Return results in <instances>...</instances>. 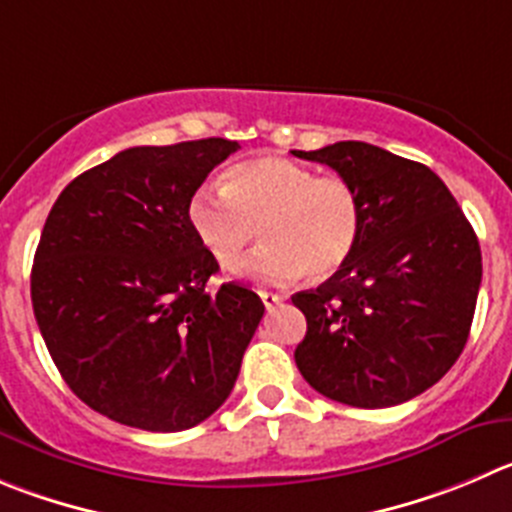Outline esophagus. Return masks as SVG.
Listing matches in <instances>:
<instances>
[{
  "label": "esophagus",
  "instance_id": "obj_1",
  "mask_svg": "<svg viewBox=\"0 0 512 512\" xmlns=\"http://www.w3.org/2000/svg\"><path fill=\"white\" fill-rule=\"evenodd\" d=\"M259 296H261V301H264V306L269 311L276 309V306H279V304H284V296L274 294V291H259Z\"/></svg>",
  "mask_w": 512,
  "mask_h": 512
}]
</instances>
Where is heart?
Returning <instances> with one entry per match:
<instances>
[{
  "label": "heart",
  "mask_w": 512,
  "mask_h": 512,
  "mask_svg": "<svg viewBox=\"0 0 512 512\" xmlns=\"http://www.w3.org/2000/svg\"><path fill=\"white\" fill-rule=\"evenodd\" d=\"M186 218L223 271L243 269L261 228L266 248L253 261V276L286 284L304 271L326 279L347 266L362 233V201L342 175H316L284 155H256L233 163L223 188L193 191Z\"/></svg>",
  "instance_id": "heart-1"
}]
</instances>
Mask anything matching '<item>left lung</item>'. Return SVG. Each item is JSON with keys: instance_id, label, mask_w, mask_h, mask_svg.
<instances>
[{"instance_id": "1", "label": "left lung", "mask_w": 512, "mask_h": 512, "mask_svg": "<svg viewBox=\"0 0 512 512\" xmlns=\"http://www.w3.org/2000/svg\"><path fill=\"white\" fill-rule=\"evenodd\" d=\"M294 155L337 170L362 201L347 266L291 296L306 316L296 367L342 405H402L465 349L483 279L478 236L427 165L359 140Z\"/></svg>"}]
</instances>
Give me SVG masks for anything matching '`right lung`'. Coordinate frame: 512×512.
Here are the masks:
<instances>
[{"label": "right lung", "instance_id": "right-lung-1", "mask_svg": "<svg viewBox=\"0 0 512 512\" xmlns=\"http://www.w3.org/2000/svg\"><path fill=\"white\" fill-rule=\"evenodd\" d=\"M236 140L140 145L77 175L42 228L32 306L67 387L148 432L196 427L236 384L264 301L241 284L211 296L218 264L188 198Z\"/></svg>", "mask_w": 512, "mask_h": 512}]
</instances>
